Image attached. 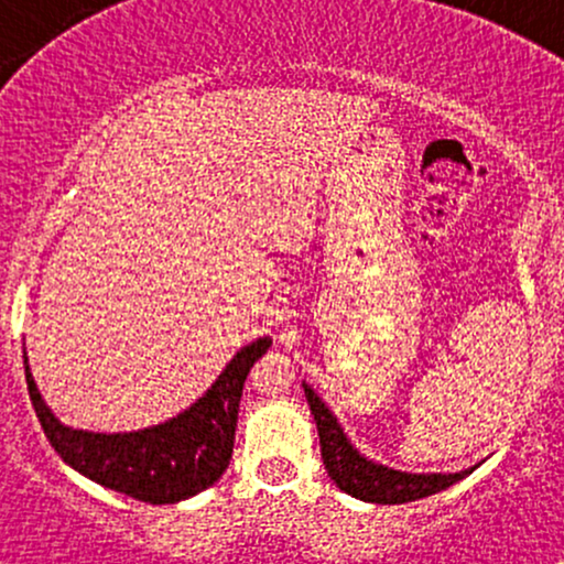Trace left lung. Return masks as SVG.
Wrapping results in <instances>:
<instances>
[{"label": "left lung", "instance_id": "8db88e82", "mask_svg": "<svg viewBox=\"0 0 564 564\" xmlns=\"http://www.w3.org/2000/svg\"><path fill=\"white\" fill-rule=\"evenodd\" d=\"M304 394H307L310 411H313L315 424H318L321 435V456L326 464L328 477L339 485L349 496L360 498V501L371 503H408L419 501L440 490L451 488L453 482L464 480L471 475L467 471H456V475H408V471H398L381 464L368 462L352 448L341 426L336 424L334 413L323 405V400L304 384Z\"/></svg>", "mask_w": 564, "mask_h": 564}]
</instances>
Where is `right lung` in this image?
<instances>
[{
  "instance_id": "obj_1",
  "label": "right lung",
  "mask_w": 564,
  "mask_h": 564,
  "mask_svg": "<svg viewBox=\"0 0 564 564\" xmlns=\"http://www.w3.org/2000/svg\"><path fill=\"white\" fill-rule=\"evenodd\" d=\"M270 345V336L251 341L230 360L198 403L172 422L129 435L68 430L44 405L29 366L25 384L39 424L63 462L89 480L138 501L174 503L215 485L228 469L243 381L249 377V368L268 352Z\"/></svg>"
}]
</instances>
